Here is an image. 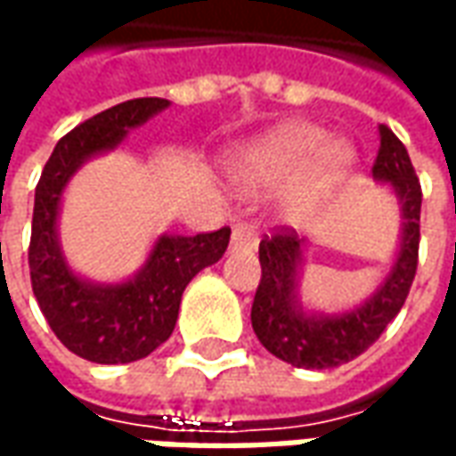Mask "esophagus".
I'll return each instance as SVG.
<instances>
[{"instance_id":"esophagus-1","label":"esophagus","mask_w":456,"mask_h":456,"mask_svg":"<svg viewBox=\"0 0 456 456\" xmlns=\"http://www.w3.org/2000/svg\"><path fill=\"white\" fill-rule=\"evenodd\" d=\"M258 244L256 232L247 224H237L232 232V248H254Z\"/></svg>"}]
</instances>
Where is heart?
<instances>
[{
    "label": "heart",
    "instance_id": "1",
    "mask_svg": "<svg viewBox=\"0 0 456 456\" xmlns=\"http://www.w3.org/2000/svg\"><path fill=\"white\" fill-rule=\"evenodd\" d=\"M352 166V151L342 141H330L320 126L286 124L251 143L239 160V175L247 183L273 185L293 180L286 202L296 215L320 208L344 180Z\"/></svg>",
    "mask_w": 456,
    "mask_h": 456
}]
</instances>
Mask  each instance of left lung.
Here are the masks:
<instances>
[{"mask_svg":"<svg viewBox=\"0 0 456 456\" xmlns=\"http://www.w3.org/2000/svg\"><path fill=\"white\" fill-rule=\"evenodd\" d=\"M381 146L373 160V178L388 183L401 202L403 237L391 273L366 303L342 315H307L297 300V268L305 239L281 227L261 239V283L251 305V325L268 352L297 369H335L371 346L411 293L420 247V180L403 141L386 124L379 126Z\"/></svg>","mask_w":456,"mask_h":456,"instance_id":"1","label":"left lung"}]
</instances>
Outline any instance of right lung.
<instances>
[{
    "mask_svg": "<svg viewBox=\"0 0 456 456\" xmlns=\"http://www.w3.org/2000/svg\"><path fill=\"white\" fill-rule=\"evenodd\" d=\"M168 104L160 97H139L90 117L55 143L36 185L28 244L31 288L55 337L87 362L129 363L149 356L173 335L185 286L227 251L229 227L195 237L163 234L139 273L114 286L90 283L65 264L58 209L68 180L85 160L117 149L129 129Z\"/></svg>",
    "mask_w": 456,
    "mask_h": 456,
    "instance_id": "right-lung-1",
    "label": "right lung"
}]
</instances>
